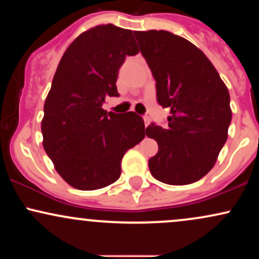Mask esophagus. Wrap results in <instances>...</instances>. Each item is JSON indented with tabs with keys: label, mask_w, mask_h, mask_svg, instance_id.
Returning <instances> with one entry per match:
<instances>
[{
	"label": "esophagus",
	"mask_w": 259,
	"mask_h": 259,
	"mask_svg": "<svg viewBox=\"0 0 259 259\" xmlns=\"http://www.w3.org/2000/svg\"><path fill=\"white\" fill-rule=\"evenodd\" d=\"M144 121H145V125L148 126L151 123V118L148 117V115H144Z\"/></svg>",
	"instance_id": "obj_1"
}]
</instances>
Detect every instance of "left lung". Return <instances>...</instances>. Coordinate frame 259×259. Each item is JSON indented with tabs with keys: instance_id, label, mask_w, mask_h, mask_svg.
Masks as SVG:
<instances>
[{
	"instance_id": "obj_1",
	"label": "left lung",
	"mask_w": 259,
	"mask_h": 259,
	"mask_svg": "<svg viewBox=\"0 0 259 259\" xmlns=\"http://www.w3.org/2000/svg\"><path fill=\"white\" fill-rule=\"evenodd\" d=\"M134 34L156 79L157 101L170 109L167 127L152 123L146 129L158 144L148 159L151 174L168 185L195 183L227 142L230 95L214 65L186 38L165 30Z\"/></svg>"
}]
</instances>
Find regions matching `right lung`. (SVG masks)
<instances>
[{
  "mask_svg": "<svg viewBox=\"0 0 259 259\" xmlns=\"http://www.w3.org/2000/svg\"><path fill=\"white\" fill-rule=\"evenodd\" d=\"M139 52L133 31L113 24L80 34L65 50L44 105V148L57 173L78 190H97L119 179L129 148L145 138L144 119L102 108L119 96L118 72Z\"/></svg>",
  "mask_w": 259,
  "mask_h": 259,
  "instance_id": "1",
  "label": "right lung"
}]
</instances>
